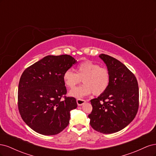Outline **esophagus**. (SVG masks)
<instances>
[{"instance_id":"1","label":"esophagus","mask_w":156,"mask_h":156,"mask_svg":"<svg viewBox=\"0 0 156 156\" xmlns=\"http://www.w3.org/2000/svg\"><path fill=\"white\" fill-rule=\"evenodd\" d=\"M85 102H86V100H82V99H77V105H78L79 106L82 105L84 104V103H85Z\"/></svg>"}]
</instances>
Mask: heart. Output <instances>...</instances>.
Masks as SVG:
<instances>
[{
	"mask_svg": "<svg viewBox=\"0 0 156 156\" xmlns=\"http://www.w3.org/2000/svg\"><path fill=\"white\" fill-rule=\"evenodd\" d=\"M82 81V85L74 88L69 92V96L83 98L92 92L94 95H100L107 88L110 81L108 70L90 60H85L76 68V73L72 69L66 71L63 80L66 86L73 88L76 84Z\"/></svg>",
	"mask_w": 156,
	"mask_h": 156,
	"instance_id": "b5f03b06",
	"label": "heart"
}]
</instances>
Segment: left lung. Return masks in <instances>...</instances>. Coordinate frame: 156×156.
<instances>
[{"label": "left lung", "mask_w": 156, "mask_h": 156, "mask_svg": "<svg viewBox=\"0 0 156 156\" xmlns=\"http://www.w3.org/2000/svg\"><path fill=\"white\" fill-rule=\"evenodd\" d=\"M100 57L106 64L110 81L106 90L90 100L88 118L94 129L102 133H116L133 120L139 109V92L135 75L119 60L107 55Z\"/></svg>", "instance_id": "8db88e82"}]
</instances>
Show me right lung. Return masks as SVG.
<instances>
[{"mask_svg":"<svg viewBox=\"0 0 156 156\" xmlns=\"http://www.w3.org/2000/svg\"><path fill=\"white\" fill-rule=\"evenodd\" d=\"M76 62L70 55H49L22 73L18 87L19 112L37 133L56 135L68 126L69 112L77 104L75 98L66 96L63 75Z\"/></svg>","mask_w":156,"mask_h":156,"instance_id":"obj_1","label":"right lung"}]
</instances>
